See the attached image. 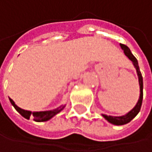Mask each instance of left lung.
I'll return each instance as SVG.
<instances>
[{"instance_id":"1","label":"left lung","mask_w":152,"mask_h":152,"mask_svg":"<svg viewBox=\"0 0 152 152\" xmlns=\"http://www.w3.org/2000/svg\"><path fill=\"white\" fill-rule=\"evenodd\" d=\"M120 46L124 50V54L132 62V64H134V68L136 69V72L138 75V79H139V85H140V97H139L138 102L136 103L135 107L124 115L113 116V115H107L102 114V116L107 122H109L110 124H115V125H123V124H128L129 122H131L132 119H134L141 110V107L142 104V98H143V80H142V73H141V71H140V68L138 65V61L134 56V54L131 53V50L129 49L128 46H126L125 45H123V44H120Z\"/></svg>"}]
</instances>
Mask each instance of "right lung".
<instances>
[{"instance_id":"obj_1","label":"right lung","mask_w":152,"mask_h":152,"mask_svg":"<svg viewBox=\"0 0 152 152\" xmlns=\"http://www.w3.org/2000/svg\"><path fill=\"white\" fill-rule=\"evenodd\" d=\"M10 101L11 105L14 107V108H15L18 113H20L23 117H25L26 119H29L30 117H33V118H34V121H36V122H45V121H48V120H50L51 118H53L55 115H57L58 113H60V112L65 107V105H64V106H60L59 107L55 108V109H53V110L32 112V111L25 110V109H22V108H20V107H18L11 99H10Z\"/></svg>"}]
</instances>
